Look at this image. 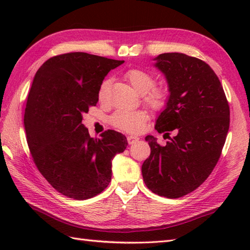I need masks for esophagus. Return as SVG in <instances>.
I'll return each instance as SVG.
<instances>
[{
  "label": "esophagus",
  "instance_id": "esophagus-1",
  "mask_svg": "<svg viewBox=\"0 0 250 250\" xmlns=\"http://www.w3.org/2000/svg\"><path fill=\"white\" fill-rule=\"evenodd\" d=\"M126 140H128V143H129V145H133V144H135V143L139 141L140 139L137 136H133V135H129V136H126Z\"/></svg>",
  "mask_w": 250,
  "mask_h": 250
}]
</instances>
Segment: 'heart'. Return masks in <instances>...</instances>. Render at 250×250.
<instances>
[{"label":"heart","instance_id":"obj_1","mask_svg":"<svg viewBox=\"0 0 250 250\" xmlns=\"http://www.w3.org/2000/svg\"><path fill=\"white\" fill-rule=\"evenodd\" d=\"M132 87L140 94H144L145 103L153 109H160L167 105L168 91L162 86H155V77L149 72L142 68H130L125 73ZM109 79H104L101 83L98 91L100 101H104L107 97L109 89ZM148 116L144 110H129L119 108L109 117V124L115 128L128 133H140L145 128Z\"/></svg>","mask_w":250,"mask_h":250}]
</instances>
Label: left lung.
<instances>
[{"label": "left lung", "instance_id": "obj_1", "mask_svg": "<svg viewBox=\"0 0 250 250\" xmlns=\"http://www.w3.org/2000/svg\"><path fill=\"white\" fill-rule=\"evenodd\" d=\"M156 60L171 94L155 129L164 136L174 131L175 136L166 146L145 137L151 152L142 174L153 193L177 199L213 172L229 131L230 107L218 76L204 61L180 52L161 54Z\"/></svg>", "mask_w": 250, "mask_h": 250}]
</instances>
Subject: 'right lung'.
I'll return each mask as SVG.
<instances>
[{
  "label": "right lung",
  "mask_w": 250,
  "mask_h": 250,
  "mask_svg": "<svg viewBox=\"0 0 250 250\" xmlns=\"http://www.w3.org/2000/svg\"><path fill=\"white\" fill-rule=\"evenodd\" d=\"M125 61L67 52L43 63L32 83L24 113L26 142L37 169L67 198L87 200L107 187L111 160L128 142L114 130L91 137L83 114L98 103L104 77Z\"/></svg>",
  "instance_id": "right-lung-1"
}]
</instances>
